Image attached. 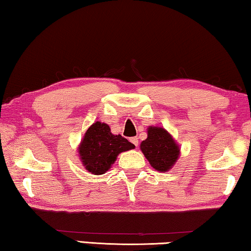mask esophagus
I'll return each instance as SVG.
<instances>
[{
  "mask_svg": "<svg viewBox=\"0 0 251 251\" xmlns=\"http://www.w3.org/2000/svg\"><path fill=\"white\" fill-rule=\"evenodd\" d=\"M130 142L133 143L136 147L138 146V138H137V137H131V138H130Z\"/></svg>",
  "mask_w": 251,
  "mask_h": 251,
  "instance_id": "obj_1",
  "label": "esophagus"
}]
</instances>
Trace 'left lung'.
<instances>
[{"instance_id": "1", "label": "left lung", "mask_w": 251, "mask_h": 251, "mask_svg": "<svg viewBox=\"0 0 251 251\" xmlns=\"http://www.w3.org/2000/svg\"><path fill=\"white\" fill-rule=\"evenodd\" d=\"M141 151L151 166L160 173L172 169L180 156V147L168 131L158 126L147 128V138L141 143Z\"/></svg>"}]
</instances>
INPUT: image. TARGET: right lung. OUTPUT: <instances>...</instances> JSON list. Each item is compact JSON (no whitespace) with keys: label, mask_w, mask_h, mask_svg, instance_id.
<instances>
[{"label":"right lung","mask_w":251,"mask_h":251,"mask_svg":"<svg viewBox=\"0 0 251 251\" xmlns=\"http://www.w3.org/2000/svg\"><path fill=\"white\" fill-rule=\"evenodd\" d=\"M133 148L134 144L126 138L112 134L107 124L95 122L84 134L77 151L80 163L88 173L103 175L112 167L121 152Z\"/></svg>","instance_id":"obj_1"}]
</instances>
